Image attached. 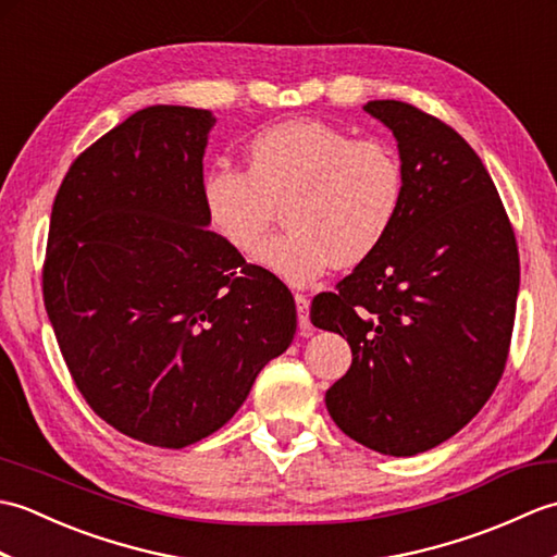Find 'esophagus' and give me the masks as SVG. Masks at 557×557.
Masks as SVG:
<instances>
[{
    "label": "esophagus",
    "instance_id": "34e87169",
    "mask_svg": "<svg viewBox=\"0 0 557 557\" xmlns=\"http://www.w3.org/2000/svg\"><path fill=\"white\" fill-rule=\"evenodd\" d=\"M294 304H297V315H299V327L309 330L311 318H309V299L304 294H294Z\"/></svg>",
    "mask_w": 557,
    "mask_h": 557
}]
</instances>
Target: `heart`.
Wrapping results in <instances>:
<instances>
[{
	"label": "heart",
	"instance_id": "1",
	"mask_svg": "<svg viewBox=\"0 0 557 557\" xmlns=\"http://www.w3.org/2000/svg\"><path fill=\"white\" fill-rule=\"evenodd\" d=\"M405 168L377 138H354L321 120L260 128L246 146V170L210 168L200 184L208 222L236 253L256 256L282 205L288 232L260 253L287 285L357 268L393 232L405 203Z\"/></svg>",
	"mask_w": 557,
	"mask_h": 557
}]
</instances>
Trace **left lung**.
Returning a JSON list of instances; mask_svg holds the SVG:
<instances>
[{
	"label": "left lung",
	"mask_w": 557,
	"mask_h": 557,
	"mask_svg": "<svg viewBox=\"0 0 557 557\" xmlns=\"http://www.w3.org/2000/svg\"><path fill=\"white\" fill-rule=\"evenodd\" d=\"M363 110L397 138L405 203L385 244L313 299L311 323L351 347L330 417L375 453L411 457L465 429L498 385L519 253L498 188L453 126L399 100Z\"/></svg>",
	"instance_id": "obj_1"
}]
</instances>
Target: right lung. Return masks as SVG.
Here are the masks:
<instances>
[{"mask_svg": "<svg viewBox=\"0 0 557 557\" xmlns=\"http://www.w3.org/2000/svg\"><path fill=\"white\" fill-rule=\"evenodd\" d=\"M215 116L152 104L71 162L42 299L78 393L112 429L180 449L227 423L297 333L292 292L208 230Z\"/></svg>", "mask_w": 557, "mask_h": 557, "instance_id": "add662e5", "label": "right lung"}]
</instances>
